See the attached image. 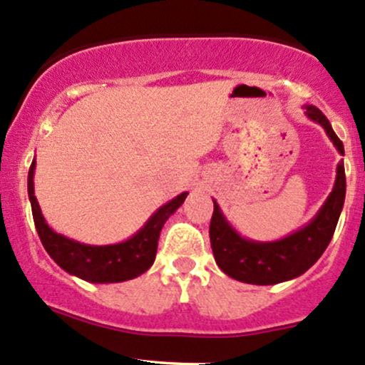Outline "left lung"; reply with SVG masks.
Returning <instances> with one entry per match:
<instances>
[{
  "instance_id": "obj_1",
  "label": "left lung",
  "mask_w": 365,
  "mask_h": 365,
  "mask_svg": "<svg viewBox=\"0 0 365 365\" xmlns=\"http://www.w3.org/2000/svg\"><path fill=\"white\" fill-rule=\"evenodd\" d=\"M306 115L325 129L337 152L344 155L343 141L336 136L331 122L317 106H304ZM334 189L329 194L314 218L308 225L290 236L269 243L245 240L229 225L213 201L210 222V241L218 267L225 274L252 285H274L301 276L322 257L332 240L346 194V176L343 163L337 164Z\"/></svg>"
}]
</instances>
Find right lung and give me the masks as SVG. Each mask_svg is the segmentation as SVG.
I'll return each instance as SVG.
<instances>
[{
  "label": "right lung",
  "mask_w": 365,
  "mask_h": 365,
  "mask_svg": "<svg viewBox=\"0 0 365 365\" xmlns=\"http://www.w3.org/2000/svg\"><path fill=\"white\" fill-rule=\"evenodd\" d=\"M34 168L33 160L28 175V194L33 210V220L36 225L38 236L41 245L52 257L57 266L63 267L66 273L86 279L91 283H118L128 282L143 274L155 260L157 241L163 225L176 210L185 201L187 194L183 192L171 199L164 206H160L155 213L148 218L147 224L140 229L133 237L117 245H83L70 240L63 234L53 232L41 215L40 205L34 195Z\"/></svg>",
  "instance_id": "add662e5"
}]
</instances>
